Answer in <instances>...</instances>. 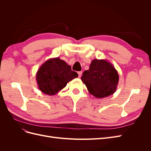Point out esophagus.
Segmentation results:
<instances>
[{"instance_id":"esophagus-1","label":"esophagus","mask_w":151,"mask_h":151,"mask_svg":"<svg viewBox=\"0 0 151 151\" xmlns=\"http://www.w3.org/2000/svg\"><path fill=\"white\" fill-rule=\"evenodd\" d=\"M77 73H78L79 77H81V76H82V74H83V72H82V71H79V72H78Z\"/></svg>"}]
</instances>
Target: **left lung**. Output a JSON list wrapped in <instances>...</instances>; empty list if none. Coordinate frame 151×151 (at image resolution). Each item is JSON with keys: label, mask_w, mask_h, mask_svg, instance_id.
I'll return each mask as SVG.
<instances>
[{"label": "left lung", "mask_w": 151, "mask_h": 151, "mask_svg": "<svg viewBox=\"0 0 151 151\" xmlns=\"http://www.w3.org/2000/svg\"><path fill=\"white\" fill-rule=\"evenodd\" d=\"M81 80L94 96L102 98L113 94L118 83V74L110 63L94 59L88 70H85Z\"/></svg>", "instance_id": "left-lung-1"}]
</instances>
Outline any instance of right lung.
<instances>
[{"mask_svg": "<svg viewBox=\"0 0 151 151\" xmlns=\"http://www.w3.org/2000/svg\"><path fill=\"white\" fill-rule=\"evenodd\" d=\"M78 77L71 67L58 57L45 62L36 74L39 89L48 95L57 94L66 86L68 82Z\"/></svg>", "mask_w": 151, "mask_h": 151, "instance_id": "add662e5", "label": "right lung"}]
</instances>
